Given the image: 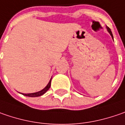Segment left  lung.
Listing matches in <instances>:
<instances>
[{
  "label": "left lung",
  "instance_id": "1",
  "mask_svg": "<svg viewBox=\"0 0 125 125\" xmlns=\"http://www.w3.org/2000/svg\"><path fill=\"white\" fill-rule=\"evenodd\" d=\"M106 28H107V30L108 31V32L110 33V34H111V35L112 36V38H113V34H112V32H111V29H110V28H109V27H108V26H106Z\"/></svg>",
  "mask_w": 125,
  "mask_h": 125
}]
</instances>
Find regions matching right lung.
<instances>
[{"instance_id":"1","label":"right lung","mask_w":125,"mask_h":125,"mask_svg":"<svg viewBox=\"0 0 125 125\" xmlns=\"http://www.w3.org/2000/svg\"><path fill=\"white\" fill-rule=\"evenodd\" d=\"M51 80H52V78L50 79L49 83L47 84V85L46 87H45L42 90L40 91V92H35V93H31V94H23V95L26 96H30V97H36V96H40L41 95L44 94L47 91L50 89V86H51Z\"/></svg>"}]
</instances>
